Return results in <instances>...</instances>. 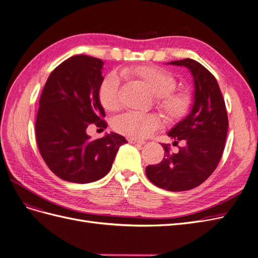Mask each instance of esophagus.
<instances>
[{"mask_svg": "<svg viewBox=\"0 0 258 258\" xmlns=\"http://www.w3.org/2000/svg\"><path fill=\"white\" fill-rule=\"evenodd\" d=\"M128 142L131 144H144L145 143V141H143V140H138V139H134V138H129Z\"/></svg>", "mask_w": 258, "mask_h": 258, "instance_id": "34e87169", "label": "esophagus"}]
</instances>
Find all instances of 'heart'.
I'll return each mask as SVG.
<instances>
[{"label":"heart","instance_id":"b5f03b06","mask_svg":"<svg viewBox=\"0 0 258 258\" xmlns=\"http://www.w3.org/2000/svg\"><path fill=\"white\" fill-rule=\"evenodd\" d=\"M121 75L142 83L156 97V106L168 120H179L189 113L192 105L191 92L186 88L174 89L175 77L163 69L155 66L127 67L121 70ZM118 90L119 79L116 74L107 75L101 82L98 99L104 110L113 112L118 108ZM160 124V118L155 114L126 113L117 117L113 127L126 137L144 139Z\"/></svg>","mask_w":258,"mask_h":258}]
</instances>
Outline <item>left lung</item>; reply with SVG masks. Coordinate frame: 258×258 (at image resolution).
Here are the masks:
<instances>
[{
	"mask_svg": "<svg viewBox=\"0 0 258 258\" xmlns=\"http://www.w3.org/2000/svg\"><path fill=\"white\" fill-rule=\"evenodd\" d=\"M170 64L190 70L195 84L190 113L168 132L173 145L183 142L177 153L162 144L165 157L157 165L147 166L146 176L162 189L188 190L204 183L214 172L225 148L228 116L220 86L213 74L199 62L183 59Z\"/></svg>",
	"mask_w": 258,
	"mask_h": 258,
	"instance_id": "8db88e82",
	"label": "left lung"
}]
</instances>
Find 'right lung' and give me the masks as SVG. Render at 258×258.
<instances>
[{
  "label": "right lung",
  "mask_w": 258,
  "mask_h": 258,
  "mask_svg": "<svg viewBox=\"0 0 258 258\" xmlns=\"http://www.w3.org/2000/svg\"><path fill=\"white\" fill-rule=\"evenodd\" d=\"M103 61L77 54L50 73L40 98L35 121L38 150L58 177L72 183H91L111 170L118 148L127 143L112 132L90 140L87 127L105 129V113L98 99Z\"/></svg>",
  "instance_id": "1"
}]
</instances>
